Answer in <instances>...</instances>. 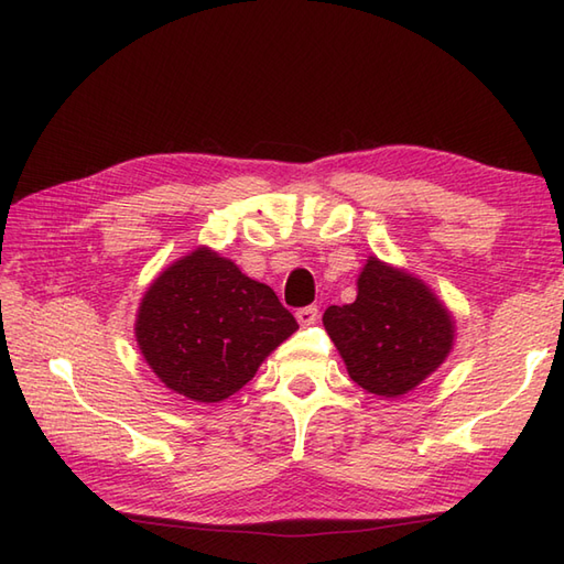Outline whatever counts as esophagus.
Instances as JSON below:
<instances>
[{
	"label": "esophagus",
	"mask_w": 564,
	"mask_h": 564,
	"mask_svg": "<svg viewBox=\"0 0 564 564\" xmlns=\"http://www.w3.org/2000/svg\"><path fill=\"white\" fill-rule=\"evenodd\" d=\"M296 321H299V325H313L315 321H318V306L299 308L296 311Z\"/></svg>",
	"instance_id": "34e87169"
}]
</instances>
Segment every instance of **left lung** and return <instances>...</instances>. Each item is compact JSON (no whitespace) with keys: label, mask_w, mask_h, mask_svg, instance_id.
I'll use <instances>...</instances> for the list:
<instances>
[{"label":"left lung","mask_w":564,"mask_h":564,"mask_svg":"<svg viewBox=\"0 0 564 564\" xmlns=\"http://www.w3.org/2000/svg\"><path fill=\"white\" fill-rule=\"evenodd\" d=\"M323 325L366 392L397 400L433 376L455 347V315L429 284L368 256L356 301L329 306Z\"/></svg>","instance_id":"obj_1"}]
</instances>
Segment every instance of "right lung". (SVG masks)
<instances>
[{"instance_id": "obj_1", "label": "right lung", "mask_w": 564, "mask_h": 564, "mask_svg": "<svg viewBox=\"0 0 564 564\" xmlns=\"http://www.w3.org/2000/svg\"><path fill=\"white\" fill-rule=\"evenodd\" d=\"M133 329L164 388L215 404L239 392L299 325L268 284L198 246L150 282Z\"/></svg>"}]
</instances>
